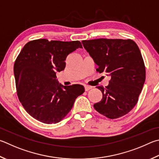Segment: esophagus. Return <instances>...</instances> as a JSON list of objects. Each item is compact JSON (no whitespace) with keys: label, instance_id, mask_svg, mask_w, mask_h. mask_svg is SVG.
<instances>
[{"label":"esophagus","instance_id":"1","mask_svg":"<svg viewBox=\"0 0 159 159\" xmlns=\"http://www.w3.org/2000/svg\"><path fill=\"white\" fill-rule=\"evenodd\" d=\"M84 88H85V91H88V90H89V89H91L92 88L91 86H89V85H85Z\"/></svg>","mask_w":159,"mask_h":159}]
</instances>
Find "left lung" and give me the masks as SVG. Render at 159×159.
<instances>
[{
	"label": "left lung",
	"instance_id": "obj_1",
	"mask_svg": "<svg viewBox=\"0 0 159 159\" xmlns=\"http://www.w3.org/2000/svg\"><path fill=\"white\" fill-rule=\"evenodd\" d=\"M98 66L97 71L111 77L103 88L102 101L94 104L100 114L116 119L127 114L138 101L145 80V67L140 51L131 39H97L82 41Z\"/></svg>",
	"mask_w": 159,
	"mask_h": 159
}]
</instances>
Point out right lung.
Here are the masks:
<instances>
[{
  "label": "right lung",
  "mask_w": 159,
  "mask_h": 159,
  "mask_svg": "<svg viewBox=\"0 0 159 159\" xmlns=\"http://www.w3.org/2000/svg\"><path fill=\"white\" fill-rule=\"evenodd\" d=\"M79 48H83L79 41L39 39L28 42L20 52L14 65L16 92L34 119L48 125L60 122L85 92L81 85L63 86L56 79L68 55Z\"/></svg>",
  "instance_id": "right-lung-1"
}]
</instances>
